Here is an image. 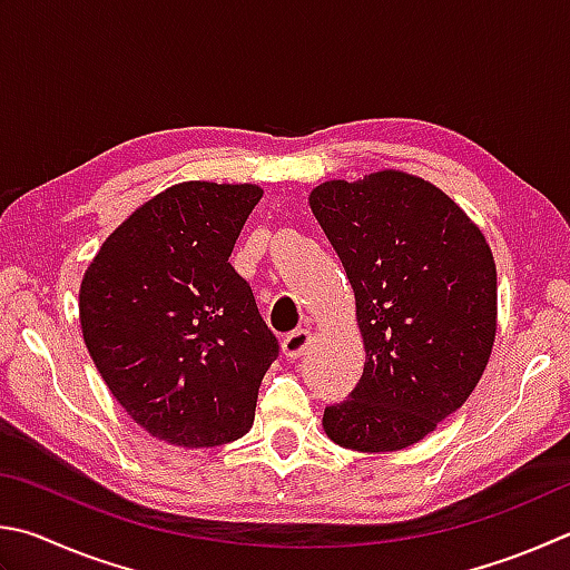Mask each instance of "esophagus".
I'll return each mask as SVG.
<instances>
[{
    "instance_id": "34e87169",
    "label": "esophagus",
    "mask_w": 570,
    "mask_h": 570,
    "mask_svg": "<svg viewBox=\"0 0 570 570\" xmlns=\"http://www.w3.org/2000/svg\"><path fill=\"white\" fill-rule=\"evenodd\" d=\"M308 344H312V331L308 328H296L282 341V348L288 358H298L306 354Z\"/></svg>"
}]
</instances>
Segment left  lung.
I'll use <instances>...</instances> for the list:
<instances>
[{"instance_id":"obj_1","label":"left lung","mask_w":570,"mask_h":570,"mask_svg":"<svg viewBox=\"0 0 570 570\" xmlns=\"http://www.w3.org/2000/svg\"><path fill=\"white\" fill-rule=\"evenodd\" d=\"M356 296L366 364L326 436L361 453L419 443L463 406L491 358L499 286L491 246L461 206L399 169L308 194Z\"/></svg>"}]
</instances>
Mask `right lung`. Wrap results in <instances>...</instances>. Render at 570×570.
I'll return each instance as SVG.
<instances>
[{
	"mask_svg": "<svg viewBox=\"0 0 570 570\" xmlns=\"http://www.w3.org/2000/svg\"><path fill=\"white\" fill-rule=\"evenodd\" d=\"M262 196L256 184H174L107 236L81 278L89 356L134 423L171 446L249 433L278 356L252 286L229 264Z\"/></svg>",
	"mask_w": 570,
	"mask_h": 570,
	"instance_id": "add662e5",
	"label": "right lung"
}]
</instances>
